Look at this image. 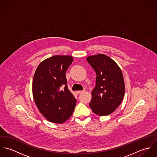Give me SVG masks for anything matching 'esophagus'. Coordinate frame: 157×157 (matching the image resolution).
I'll return each instance as SVG.
<instances>
[{
    "mask_svg": "<svg viewBox=\"0 0 157 157\" xmlns=\"http://www.w3.org/2000/svg\"><path fill=\"white\" fill-rule=\"evenodd\" d=\"M85 91V90H77L76 92H77V94H81V93L84 92Z\"/></svg>",
    "mask_w": 157,
    "mask_h": 157,
    "instance_id": "esophagus-1",
    "label": "esophagus"
}]
</instances>
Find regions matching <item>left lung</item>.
<instances>
[{
	"mask_svg": "<svg viewBox=\"0 0 157 157\" xmlns=\"http://www.w3.org/2000/svg\"><path fill=\"white\" fill-rule=\"evenodd\" d=\"M86 60L97 74L90 106L98 115H108L123 99L125 85L123 73L115 62L105 54L90 56Z\"/></svg>",
	"mask_w": 157,
	"mask_h": 157,
	"instance_id": "8db88e82",
	"label": "left lung"
}]
</instances>
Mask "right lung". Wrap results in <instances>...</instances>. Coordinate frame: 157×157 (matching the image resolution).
I'll list each match as a JSON object with an SVG mask.
<instances>
[{"mask_svg": "<svg viewBox=\"0 0 157 157\" xmlns=\"http://www.w3.org/2000/svg\"><path fill=\"white\" fill-rule=\"evenodd\" d=\"M70 56H54L37 67L33 95L40 112L51 123H63L72 115L76 99L68 90L66 71L73 61Z\"/></svg>", "mask_w": 157, "mask_h": 157, "instance_id": "1", "label": "right lung"}]
</instances>
